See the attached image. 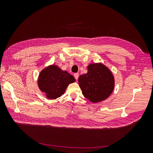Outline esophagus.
I'll list each match as a JSON object with an SVG mask.
<instances>
[{
	"instance_id": "esophagus-1",
	"label": "esophagus",
	"mask_w": 153,
	"mask_h": 153,
	"mask_svg": "<svg viewBox=\"0 0 153 153\" xmlns=\"http://www.w3.org/2000/svg\"><path fill=\"white\" fill-rule=\"evenodd\" d=\"M78 76H79V74H78V73H75V74H74V77H75V78L76 80H78Z\"/></svg>"
}]
</instances>
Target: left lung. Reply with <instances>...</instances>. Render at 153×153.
<instances>
[{"instance_id":"8db88e82","label":"left lung","mask_w":153,"mask_h":153,"mask_svg":"<svg viewBox=\"0 0 153 153\" xmlns=\"http://www.w3.org/2000/svg\"><path fill=\"white\" fill-rule=\"evenodd\" d=\"M87 73L78 78L82 94L92 103L105 100L112 93L114 78L108 68L101 63L91 64Z\"/></svg>"}]
</instances>
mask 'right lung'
<instances>
[{
	"mask_svg": "<svg viewBox=\"0 0 153 153\" xmlns=\"http://www.w3.org/2000/svg\"><path fill=\"white\" fill-rule=\"evenodd\" d=\"M75 82V78L57 66L52 65L44 69L39 74L38 86L47 98L57 99L65 92L69 84Z\"/></svg>",
	"mask_w": 153,
	"mask_h": 153,
	"instance_id": "obj_1",
	"label": "right lung"
}]
</instances>
